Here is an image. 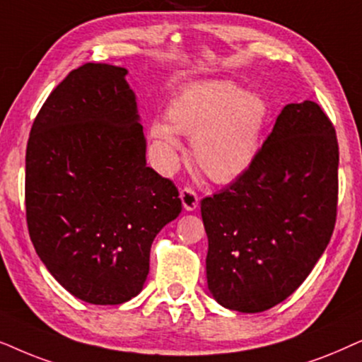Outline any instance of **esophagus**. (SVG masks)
Masks as SVG:
<instances>
[{
  "label": "esophagus",
  "mask_w": 362,
  "mask_h": 362,
  "mask_svg": "<svg viewBox=\"0 0 362 362\" xmlns=\"http://www.w3.org/2000/svg\"><path fill=\"white\" fill-rule=\"evenodd\" d=\"M180 200L187 211H194L199 206V195H197V192L192 187H184L180 190Z\"/></svg>",
  "instance_id": "obj_1"
}]
</instances>
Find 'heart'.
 Here are the masks:
<instances>
[{
    "instance_id": "heart-1",
    "label": "heart",
    "mask_w": 362,
    "mask_h": 362,
    "mask_svg": "<svg viewBox=\"0 0 362 362\" xmlns=\"http://www.w3.org/2000/svg\"><path fill=\"white\" fill-rule=\"evenodd\" d=\"M269 120L268 103L230 81L187 86L170 100L167 119H153L151 137L160 151V168L172 170L180 139L192 137V152L214 180L242 175L258 157Z\"/></svg>"
}]
</instances>
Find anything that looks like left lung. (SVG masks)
Segmentation results:
<instances>
[{
	"mask_svg": "<svg viewBox=\"0 0 362 362\" xmlns=\"http://www.w3.org/2000/svg\"><path fill=\"white\" fill-rule=\"evenodd\" d=\"M338 163L320 105L288 104L248 170L202 200L206 283L221 306L267 311L305 281L334 230Z\"/></svg>",
	"mask_w": 362,
	"mask_h": 362,
	"instance_id": "1",
	"label": "left lung"
}]
</instances>
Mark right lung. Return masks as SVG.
Returning <instances> with one entry per match:
<instances>
[{"label":"right lung","mask_w":362,"mask_h":362,"mask_svg":"<svg viewBox=\"0 0 362 362\" xmlns=\"http://www.w3.org/2000/svg\"><path fill=\"white\" fill-rule=\"evenodd\" d=\"M127 69L77 67L49 94L26 148V220L41 262L90 305L142 291L157 233L182 211L178 190L147 167Z\"/></svg>","instance_id":"1"}]
</instances>
